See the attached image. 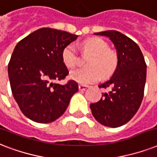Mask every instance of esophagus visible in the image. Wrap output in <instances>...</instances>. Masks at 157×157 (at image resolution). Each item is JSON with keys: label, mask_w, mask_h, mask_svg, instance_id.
<instances>
[{"label": "esophagus", "mask_w": 157, "mask_h": 157, "mask_svg": "<svg viewBox=\"0 0 157 157\" xmlns=\"http://www.w3.org/2000/svg\"><path fill=\"white\" fill-rule=\"evenodd\" d=\"M87 87H88V86H87V85H78V89H79L80 91H84V90L86 89V88H87Z\"/></svg>", "instance_id": "1"}]
</instances>
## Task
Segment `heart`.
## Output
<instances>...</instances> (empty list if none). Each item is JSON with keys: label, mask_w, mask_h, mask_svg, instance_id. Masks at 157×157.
<instances>
[{"label": "heart", "mask_w": 157, "mask_h": 157, "mask_svg": "<svg viewBox=\"0 0 157 157\" xmlns=\"http://www.w3.org/2000/svg\"><path fill=\"white\" fill-rule=\"evenodd\" d=\"M82 49L92 53L87 65L89 67L74 70L70 78L81 84H89L98 82L104 76H109L114 73L118 65L117 53L109 49L107 42L99 37H92L82 42ZM62 60L69 69L77 65L78 52L73 44H69L62 51Z\"/></svg>", "instance_id": "1"}]
</instances>
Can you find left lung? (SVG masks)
Segmentation results:
<instances>
[{
    "mask_svg": "<svg viewBox=\"0 0 157 157\" xmlns=\"http://www.w3.org/2000/svg\"><path fill=\"white\" fill-rule=\"evenodd\" d=\"M105 36L114 43L118 55V65L112 77L100 88H110L102 93L99 101L92 103V115L102 125L117 128L133 117L143 101L147 77V65L135 42L121 33L109 30L96 33Z\"/></svg>",
    "mask_w": 157,
    "mask_h": 157,
    "instance_id": "left-lung-1",
    "label": "left lung"
}]
</instances>
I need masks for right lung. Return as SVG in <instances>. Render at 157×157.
Here are the masks:
<instances>
[{
    "instance_id": "obj_1",
    "label": "right lung",
    "mask_w": 157,
    "mask_h": 157,
    "mask_svg": "<svg viewBox=\"0 0 157 157\" xmlns=\"http://www.w3.org/2000/svg\"><path fill=\"white\" fill-rule=\"evenodd\" d=\"M77 35L42 28L28 35L14 47L8 65L12 94L23 114L33 121L51 123L60 117L78 85L70 80L54 82L69 74L62 51Z\"/></svg>"
}]
</instances>
